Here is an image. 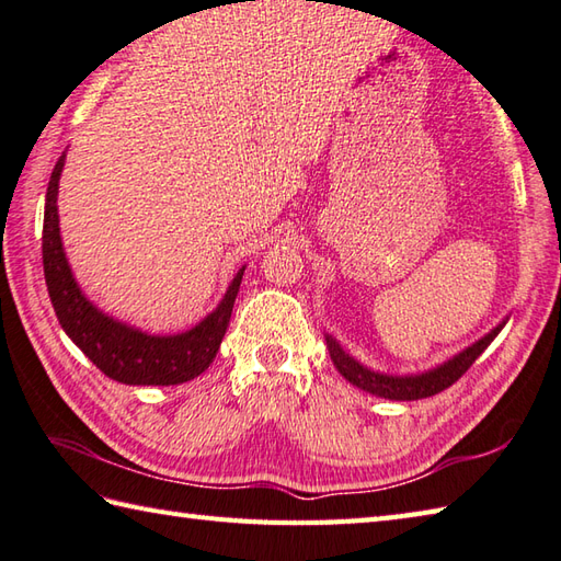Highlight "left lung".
<instances>
[{
    "label": "left lung",
    "instance_id": "8db88e82",
    "mask_svg": "<svg viewBox=\"0 0 561 561\" xmlns=\"http://www.w3.org/2000/svg\"><path fill=\"white\" fill-rule=\"evenodd\" d=\"M501 330H503V324L495 327L491 334H485L483 340H479L473 346H469L467 352L454 356L451 362H447L445 366H437L435 371H427L422 376H403V378L383 376V374L371 371V368H364L362 364L354 362V358L348 356L340 344L330 340V336H327V344H330V354H332L334 366L340 368V374L348 380V383H354L356 388H364L366 393H374L380 398L420 400V398L437 396L445 388H449L451 383H457V380L469 371L471 364L477 362V358L483 354V348L495 340V334H499Z\"/></svg>",
    "mask_w": 561,
    "mask_h": 561
}]
</instances>
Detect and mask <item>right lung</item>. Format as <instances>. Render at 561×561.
I'll return each instance as SVG.
<instances>
[{"label": "right lung", "mask_w": 561, "mask_h": 561, "mask_svg": "<svg viewBox=\"0 0 561 561\" xmlns=\"http://www.w3.org/2000/svg\"><path fill=\"white\" fill-rule=\"evenodd\" d=\"M66 156L58 158L50 173L44 213V276L53 310L62 330L80 352L100 368L104 376L126 386H175L195 378L213 364L217 348L229 327L231 308L244 268L231 280L219 308L190 332L175 336H151L131 330L112 317L102 314L80 293L68 268L58 229V181Z\"/></svg>", "instance_id": "1"}]
</instances>
